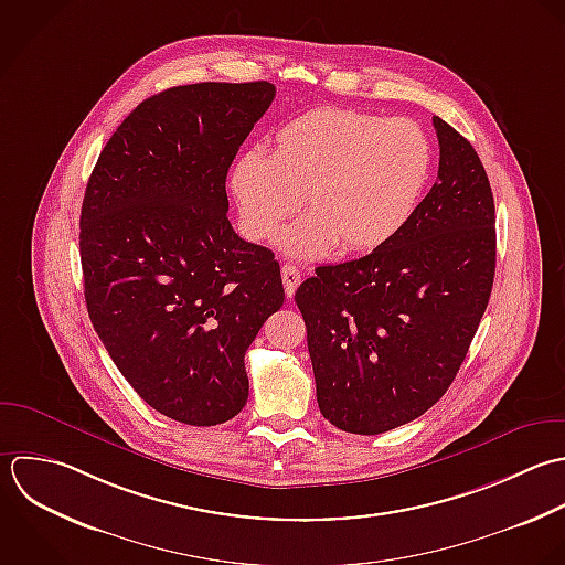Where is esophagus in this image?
I'll use <instances>...</instances> for the list:
<instances>
[{
	"mask_svg": "<svg viewBox=\"0 0 565 565\" xmlns=\"http://www.w3.org/2000/svg\"><path fill=\"white\" fill-rule=\"evenodd\" d=\"M281 279H284L286 295L292 299V297H295L297 286L301 284V275H299V270H297L292 264H284V266H281Z\"/></svg>",
	"mask_w": 565,
	"mask_h": 565,
	"instance_id": "obj_1",
	"label": "esophagus"
}]
</instances>
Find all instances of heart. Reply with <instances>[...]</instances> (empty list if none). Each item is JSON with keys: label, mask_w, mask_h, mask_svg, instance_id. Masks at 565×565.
Instances as JSON below:
<instances>
[{"label": "heart", "mask_w": 565, "mask_h": 565, "mask_svg": "<svg viewBox=\"0 0 565 565\" xmlns=\"http://www.w3.org/2000/svg\"><path fill=\"white\" fill-rule=\"evenodd\" d=\"M434 149L407 118L319 107L284 122L270 156L246 151L231 171L244 235L275 239L301 198L310 211L279 235L295 259H321L339 244L372 253L416 213L429 184Z\"/></svg>", "instance_id": "b5f03b06"}]
</instances>
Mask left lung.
<instances>
[{
  "instance_id": "1",
  "label": "left lung",
  "mask_w": 565,
  "mask_h": 565,
  "mask_svg": "<svg viewBox=\"0 0 565 565\" xmlns=\"http://www.w3.org/2000/svg\"><path fill=\"white\" fill-rule=\"evenodd\" d=\"M438 180L407 226L365 257L319 266L295 301L317 403L334 427L376 436L416 420L454 383L495 277V204L473 145L434 116Z\"/></svg>"
}]
</instances>
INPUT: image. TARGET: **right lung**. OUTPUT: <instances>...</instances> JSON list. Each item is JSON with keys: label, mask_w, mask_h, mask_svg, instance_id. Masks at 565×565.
Here are the masks:
<instances>
[{"label": "right lung", "mask_w": 565, "mask_h": 565, "mask_svg": "<svg viewBox=\"0 0 565 565\" xmlns=\"http://www.w3.org/2000/svg\"><path fill=\"white\" fill-rule=\"evenodd\" d=\"M273 98L268 81L153 94L111 134L85 186L89 321L136 394L184 425L242 412L244 354L284 306L273 250L226 217L228 167Z\"/></svg>", "instance_id": "1"}]
</instances>
